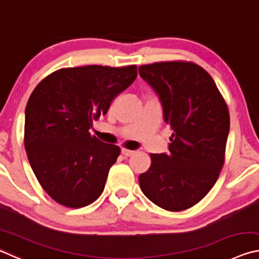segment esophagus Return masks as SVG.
<instances>
[{
    "mask_svg": "<svg viewBox=\"0 0 259 259\" xmlns=\"http://www.w3.org/2000/svg\"><path fill=\"white\" fill-rule=\"evenodd\" d=\"M122 154H123L124 156H131L135 154V151H130V150H126V148H122Z\"/></svg>",
    "mask_w": 259,
    "mask_h": 259,
    "instance_id": "1",
    "label": "esophagus"
}]
</instances>
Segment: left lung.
Wrapping results in <instances>:
<instances>
[{"label": "left lung", "mask_w": 259, "mask_h": 259, "mask_svg": "<svg viewBox=\"0 0 259 259\" xmlns=\"http://www.w3.org/2000/svg\"><path fill=\"white\" fill-rule=\"evenodd\" d=\"M172 129L169 153L151 154L139 175L146 198L169 211H182L202 200L225 160L230 113L209 73L191 61H160L139 66Z\"/></svg>", "instance_id": "obj_1"}]
</instances>
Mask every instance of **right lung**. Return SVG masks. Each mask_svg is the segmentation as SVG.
I'll return each mask as SVG.
<instances>
[{"instance_id": "right-lung-1", "label": "right lung", "mask_w": 259, "mask_h": 259, "mask_svg": "<svg viewBox=\"0 0 259 259\" xmlns=\"http://www.w3.org/2000/svg\"><path fill=\"white\" fill-rule=\"evenodd\" d=\"M136 76V65L61 68L43 78L30 95L25 150L38 183L56 202L82 208L103 193L121 150L89 130Z\"/></svg>"}]
</instances>
